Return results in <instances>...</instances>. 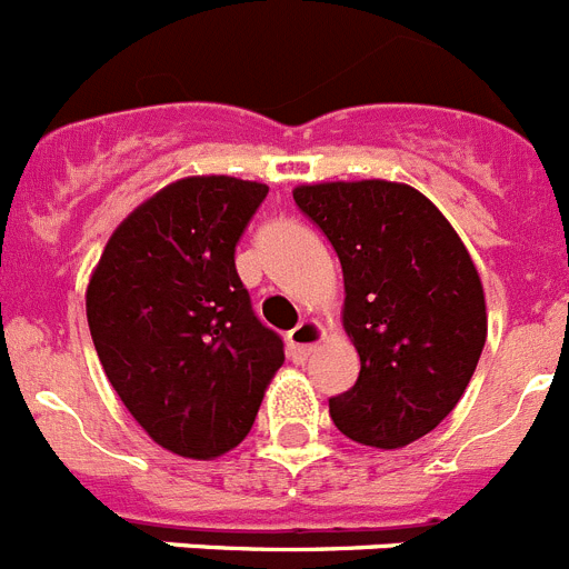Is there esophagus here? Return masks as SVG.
I'll return each instance as SVG.
<instances>
[{
	"instance_id": "34e87169",
	"label": "esophagus",
	"mask_w": 569,
	"mask_h": 569,
	"mask_svg": "<svg viewBox=\"0 0 569 569\" xmlns=\"http://www.w3.org/2000/svg\"><path fill=\"white\" fill-rule=\"evenodd\" d=\"M322 340V326L317 320H303L297 329L289 331V355L295 362H306L311 348Z\"/></svg>"
}]
</instances>
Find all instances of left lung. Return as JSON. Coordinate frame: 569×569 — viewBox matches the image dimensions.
<instances>
[{
    "label": "left lung",
    "mask_w": 569,
    "mask_h": 569,
    "mask_svg": "<svg viewBox=\"0 0 569 569\" xmlns=\"http://www.w3.org/2000/svg\"><path fill=\"white\" fill-rule=\"evenodd\" d=\"M342 266V326L360 377L329 399L360 445L402 448L431 433L462 399L488 337L485 291L468 249L422 192L391 181L295 189Z\"/></svg>",
    "instance_id": "left-lung-1"
}]
</instances>
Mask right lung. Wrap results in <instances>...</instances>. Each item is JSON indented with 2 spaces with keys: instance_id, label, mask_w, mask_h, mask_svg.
<instances>
[{
  "instance_id": "add662e5",
  "label": "right lung",
  "mask_w": 569,
  "mask_h": 569,
  "mask_svg": "<svg viewBox=\"0 0 569 569\" xmlns=\"http://www.w3.org/2000/svg\"><path fill=\"white\" fill-rule=\"evenodd\" d=\"M266 183L183 178L107 240L87 322L127 411L178 457H221L247 439L283 340L258 320L234 269Z\"/></svg>"
}]
</instances>
